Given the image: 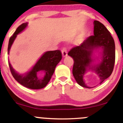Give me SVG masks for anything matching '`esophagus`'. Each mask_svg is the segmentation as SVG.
I'll list each match as a JSON object with an SVG mask.
<instances>
[{
    "mask_svg": "<svg viewBox=\"0 0 123 123\" xmlns=\"http://www.w3.org/2000/svg\"><path fill=\"white\" fill-rule=\"evenodd\" d=\"M62 54L63 57H65L67 56V50L65 48H63L62 49Z\"/></svg>",
    "mask_w": 123,
    "mask_h": 123,
    "instance_id": "obj_1",
    "label": "esophagus"
}]
</instances>
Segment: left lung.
I'll use <instances>...</instances> for the list:
<instances>
[{
    "mask_svg": "<svg viewBox=\"0 0 123 123\" xmlns=\"http://www.w3.org/2000/svg\"><path fill=\"white\" fill-rule=\"evenodd\" d=\"M97 48L103 49L101 62L96 66L91 65L92 51ZM115 43L111 33L103 24L94 21V35L90 36L80 46L74 47L68 55L74 59L73 74L77 83L86 88L88 87L83 76L88 69L95 71L99 77L101 84L112 74L115 59Z\"/></svg>",
    "mask_w": 123,
    "mask_h": 123,
    "instance_id": "obj_1",
    "label": "left lung"
}]
</instances>
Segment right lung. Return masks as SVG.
I'll use <instances>...</instances> for the list:
<instances>
[{"mask_svg":"<svg viewBox=\"0 0 123 123\" xmlns=\"http://www.w3.org/2000/svg\"><path fill=\"white\" fill-rule=\"evenodd\" d=\"M27 26V23L22 24L17 28L13 35L10 37L8 48V54H9L11 47L17 34L23 31ZM61 59L62 54L61 50H56L46 52L38 59L31 70L23 75L17 73L12 67L9 62H8V64L12 76L19 83L29 89H40L48 85L54 74L56 66ZM40 70L44 71L45 74L44 78H40L37 77V73Z\"/></svg>","mask_w":123,"mask_h":123,"instance_id":"right-lung-1","label":"right lung"}]
</instances>
